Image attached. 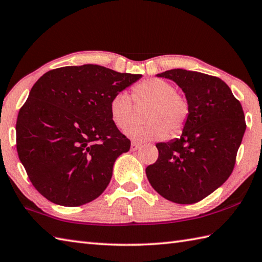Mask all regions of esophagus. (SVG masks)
<instances>
[{"label":"esophagus","mask_w":262,"mask_h":262,"mask_svg":"<svg viewBox=\"0 0 262 262\" xmlns=\"http://www.w3.org/2000/svg\"><path fill=\"white\" fill-rule=\"evenodd\" d=\"M142 145L141 144H138V143H132V145H130V149L132 151H137L138 148H140Z\"/></svg>","instance_id":"obj_1"}]
</instances>
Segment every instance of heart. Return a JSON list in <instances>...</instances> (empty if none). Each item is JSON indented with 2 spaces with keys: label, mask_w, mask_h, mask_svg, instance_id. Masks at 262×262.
<instances>
[{
  "label": "heart",
  "mask_w": 262,
  "mask_h": 262,
  "mask_svg": "<svg viewBox=\"0 0 262 262\" xmlns=\"http://www.w3.org/2000/svg\"><path fill=\"white\" fill-rule=\"evenodd\" d=\"M134 101L151 102L145 114V125L132 126L126 135L132 140L157 141L166 134L176 135L185 128L190 116V103L186 96L176 91L169 81L159 77L144 80L133 86ZM111 120L119 129H125L133 119V102L125 91L117 92L109 101Z\"/></svg>",
  "instance_id": "b5f03b06"
}]
</instances>
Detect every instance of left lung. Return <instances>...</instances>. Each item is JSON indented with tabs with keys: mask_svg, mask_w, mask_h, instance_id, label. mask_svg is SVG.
Returning a JSON list of instances; mask_svg holds the SVG:
<instances>
[{
	"mask_svg": "<svg viewBox=\"0 0 262 262\" xmlns=\"http://www.w3.org/2000/svg\"><path fill=\"white\" fill-rule=\"evenodd\" d=\"M174 81L190 103L180 138L158 143L159 158L146 168L161 196L177 204H194L229 179L246 132L240 101L220 77L174 69L158 74Z\"/></svg>",
	"mask_w": 262,
	"mask_h": 262,
	"instance_id": "left-lung-1",
	"label": "left lung"
}]
</instances>
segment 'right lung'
I'll use <instances>...</instances> for the list:
<instances>
[{"instance_id":"add662e5","label":"right lung","mask_w":262,"mask_h":262,"mask_svg":"<svg viewBox=\"0 0 262 262\" xmlns=\"http://www.w3.org/2000/svg\"><path fill=\"white\" fill-rule=\"evenodd\" d=\"M141 77L85 64L52 70L33 84L16 119V151L39 193L75 207L104 191L116 159L130 148L109 101Z\"/></svg>"}]
</instances>
